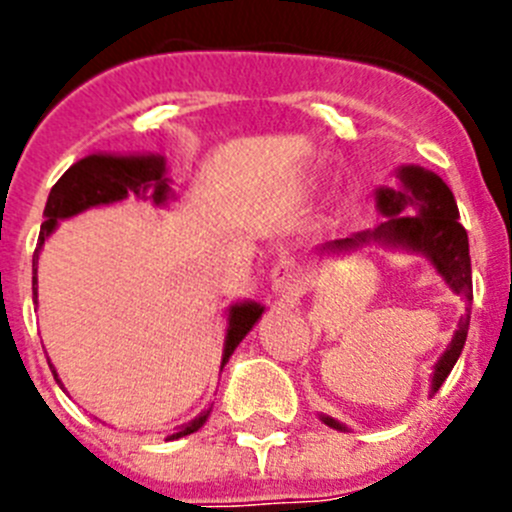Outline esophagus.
I'll return each instance as SVG.
<instances>
[{"label":"esophagus","mask_w":512,"mask_h":512,"mask_svg":"<svg viewBox=\"0 0 512 512\" xmlns=\"http://www.w3.org/2000/svg\"><path fill=\"white\" fill-rule=\"evenodd\" d=\"M272 290L285 300H295L300 293H303V285H300V275L298 267L293 265L290 260L278 262V265L272 267Z\"/></svg>","instance_id":"esophagus-1"}]
</instances>
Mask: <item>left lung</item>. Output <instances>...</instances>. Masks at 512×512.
I'll use <instances>...</instances> for the list:
<instances>
[{"instance_id": "obj_1", "label": "left lung", "mask_w": 512, "mask_h": 512, "mask_svg": "<svg viewBox=\"0 0 512 512\" xmlns=\"http://www.w3.org/2000/svg\"><path fill=\"white\" fill-rule=\"evenodd\" d=\"M399 179L404 189L376 191L379 209L389 217L384 224H379L374 232H361L356 237L328 242L323 250H348V247H358L361 242L369 240L409 247V250L427 255L432 265L437 267L439 275L447 280V285L455 293L465 295L467 303H472L470 242H467L465 227L460 224V214H457V204L450 186L444 184L437 174L419 169V166H401ZM412 203L418 204L420 212L417 215H401L400 212ZM467 328H470V308H467L465 318L460 321V328H457L450 348L444 351V356L434 366V391L444 384V379L455 369L457 358L465 348ZM323 422L328 427L343 429V424H338L331 417H323Z\"/></svg>"}]
</instances>
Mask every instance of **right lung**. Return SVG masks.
<instances>
[{
	"mask_svg": "<svg viewBox=\"0 0 512 512\" xmlns=\"http://www.w3.org/2000/svg\"><path fill=\"white\" fill-rule=\"evenodd\" d=\"M169 179L164 176V159L161 156H85L78 164L70 166L65 174L57 179V184L52 186L50 197L45 204V222L40 229V240H37L35 257H32V295H35L37 303V255H40L42 242L50 237L52 229L57 227V219L73 217V214L83 212V209L98 207V204H111L121 202L128 194H136L143 197L148 194V199H154L156 204L166 202L169 197ZM262 310L257 303H240L232 305L229 310V328H227V341H224V356L222 366L227 364L229 356L234 353V348L240 346L242 338L250 333V328L255 326L257 318L262 315ZM52 369V364H50ZM55 374V369H52ZM57 379V374H55ZM209 412H204L202 417H197L194 422H189L186 427H181L179 432L171 434L169 439L186 437V434L197 432L204 422H207Z\"/></svg>",
	"mask_w": 512,
	"mask_h": 512,
	"instance_id": "1",
	"label": "right lung"
}]
</instances>
